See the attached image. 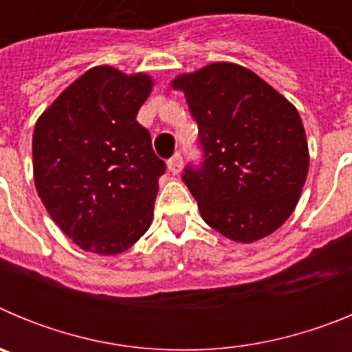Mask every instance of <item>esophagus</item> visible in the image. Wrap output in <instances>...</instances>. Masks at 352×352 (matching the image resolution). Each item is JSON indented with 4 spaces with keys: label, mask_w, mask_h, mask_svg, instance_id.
Returning a JSON list of instances; mask_svg holds the SVG:
<instances>
[{
    "label": "esophagus",
    "mask_w": 352,
    "mask_h": 352,
    "mask_svg": "<svg viewBox=\"0 0 352 352\" xmlns=\"http://www.w3.org/2000/svg\"><path fill=\"white\" fill-rule=\"evenodd\" d=\"M167 167H169V170L173 174H179V173H182V169H183V158H182V155H179V153L174 155V157L170 158L169 162H167Z\"/></svg>",
    "instance_id": "esophagus-1"
}]
</instances>
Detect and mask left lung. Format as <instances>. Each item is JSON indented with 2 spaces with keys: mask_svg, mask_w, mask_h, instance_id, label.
I'll return each instance as SVG.
<instances>
[{
  "mask_svg": "<svg viewBox=\"0 0 352 352\" xmlns=\"http://www.w3.org/2000/svg\"><path fill=\"white\" fill-rule=\"evenodd\" d=\"M185 93L204 162L183 182L204 222L238 243L276 231L296 208L309 144L296 107L257 74L211 63L170 82Z\"/></svg>",
  "mask_w": 352,
  "mask_h": 352,
  "instance_id": "1",
  "label": "left lung"
}]
</instances>
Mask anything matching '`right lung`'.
Instances as JSON below:
<instances>
[{"label":"right lung","instance_id":"right-lung-1","mask_svg":"<svg viewBox=\"0 0 352 352\" xmlns=\"http://www.w3.org/2000/svg\"><path fill=\"white\" fill-rule=\"evenodd\" d=\"M151 88L146 74L93 67L36 121V192L51 219L82 250L116 256L151 226L166 164L135 120Z\"/></svg>","mask_w":352,"mask_h":352}]
</instances>
